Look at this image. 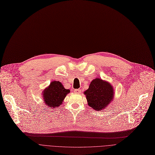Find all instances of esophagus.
<instances>
[{"mask_svg":"<svg viewBox=\"0 0 155 155\" xmlns=\"http://www.w3.org/2000/svg\"><path fill=\"white\" fill-rule=\"evenodd\" d=\"M74 92L76 93V94H80L81 90H80V89H75V90L74 91Z\"/></svg>","mask_w":155,"mask_h":155,"instance_id":"esophagus-1","label":"esophagus"}]
</instances>
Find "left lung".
<instances>
[{"instance_id": "8db88e82", "label": "left lung", "mask_w": 155, "mask_h": 155, "mask_svg": "<svg viewBox=\"0 0 155 155\" xmlns=\"http://www.w3.org/2000/svg\"><path fill=\"white\" fill-rule=\"evenodd\" d=\"M84 94L86 96L88 105L97 111L107 108L114 96L112 85L100 78L94 79Z\"/></svg>"}]
</instances>
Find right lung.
<instances>
[{"instance_id": "right-lung-1", "label": "right lung", "mask_w": 155, "mask_h": 155, "mask_svg": "<svg viewBox=\"0 0 155 155\" xmlns=\"http://www.w3.org/2000/svg\"><path fill=\"white\" fill-rule=\"evenodd\" d=\"M70 92L69 89L64 88L62 83L59 81H51L50 84L43 90L42 97L45 104L49 109H53L61 105Z\"/></svg>"}]
</instances>
